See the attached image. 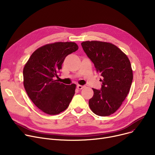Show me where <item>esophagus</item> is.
Returning a JSON list of instances; mask_svg holds the SVG:
<instances>
[{"instance_id": "34e87169", "label": "esophagus", "mask_w": 155, "mask_h": 155, "mask_svg": "<svg viewBox=\"0 0 155 155\" xmlns=\"http://www.w3.org/2000/svg\"><path fill=\"white\" fill-rule=\"evenodd\" d=\"M84 87H85V86H84V85H77V88H78V89H80V90H81V89H83Z\"/></svg>"}]
</instances>
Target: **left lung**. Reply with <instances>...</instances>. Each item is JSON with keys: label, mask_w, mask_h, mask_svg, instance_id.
<instances>
[{"label": "left lung", "mask_w": 155, "mask_h": 155, "mask_svg": "<svg viewBox=\"0 0 155 155\" xmlns=\"http://www.w3.org/2000/svg\"><path fill=\"white\" fill-rule=\"evenodd\" d=\"M81 45L103 77L101 89L92 88L94 95L88 105L96 115L109 116L120 107L129 92L133 78L131 63L112 43L88 41Z\"/></svg>", "instance_id": "1"}]
</instances>
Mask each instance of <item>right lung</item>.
<instances>
[{"instance_id": "obj_1", "label": "right lung", "mask_w": 155, "mask_h": 155, "mask_svg": "<svg viewBox=\"0 0 155 155\" xmlns=\"http://www.w3.org/2000/svg\"><path fill=\"white\" fill-rule=\"evenodd\" d=\"M73 42H57L39 48L31 54L23 69L24 86L37 107L56 115L66 109L75 94L76 85L58 82V73L66 56L76 51Z\"/></svg>"}]
</instances>
